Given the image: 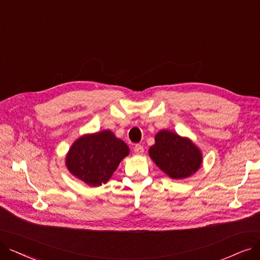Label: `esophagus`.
Masks as SVG:
<instances>
[{"label": "esophagus", "instance_id": "1", "mask_svg": "<svg viewBox=\"0 0 260 260\" xmlns=\"http://www.w3.org/2000/svg\"><path fill=\"white\" fill-rule=\"evenodd\" d=\"M134 152H136V153L139 154V155L143 154V153H144V147L142 146L141 144H137L136 146H134Z\"/></svg>", "mask_w": 260, "mask_h": 260}]
</instances>
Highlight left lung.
Listing matches in <instances>:
<instances>
[{
	"instance_id": "8db88e82",
	"label": "left lung",
	"mask_w": 260,
	"mask_h": 260,
	"mask_svg": "<svg viewBox=\"0 0 260 260\" xmlns=\"http://www.w3.org/2000/svg\"><path fill=\"white\" fill-rule=\"evenodd\" d=\"M154 140L150 158L171 178H186L201 168L202 153L190 140L168 130L157 133Z\"/></svg>"
}]
</instances>
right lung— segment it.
<instances>
[{
	"instance_id": "add662e5",
	"label": "right lung",
	"mask_w": 260,
	"mask_h": 260,
	"mask_svg": "<svg viewBox=\"0 0 260 260\" xmlns=\"http://www.w3.org/2000/svg\"><path fill=\"white\" fill-rule=\"evenodd\" d=\"M129 154V147L109 130L87 134L77 140L66 157L69 172L88 185L106 183L119 162Z\"/></svg>"
}]
</instances>
